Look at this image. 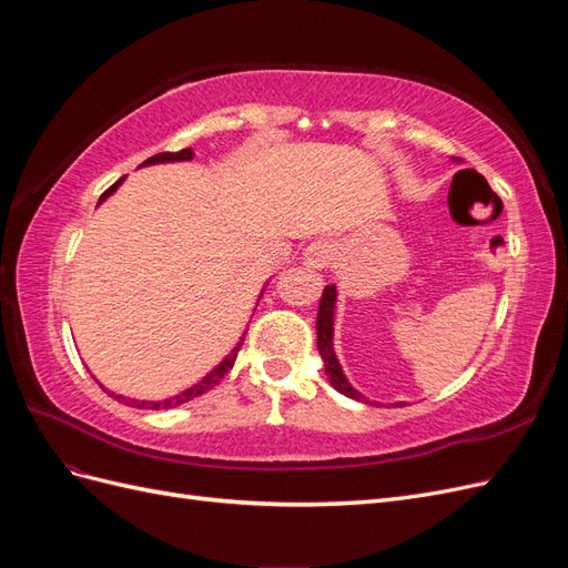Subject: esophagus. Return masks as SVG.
Instances as JSON below:
<instances>
[{
  "mask_svg": "<svg viewBox=\"0 0 568 568\" xmlns=\"http://www.w3.org/2000/svg\"><path fill=\"white\" fill-rule=\"evenodd\" d=\"M334 255H336V248L329 242H324V239H317V242H313L311 246L305 248L303 265L307 270H324V267L332 265Z\"/></svg>",
  "mask_w": 568,
  "mask_h": 568,
  "instance_id": "esophagus-1",
  "label": "esophagus"
}]
</instances>
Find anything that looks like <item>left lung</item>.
Listing matches in <instances>:
<instances>
[{
    "mask_svg": "<svg viewBox=\"0 0 568 568\" xmlns=\"http://www.w3.org/2000/svg\"><path fill=\"white\" fill-rule=\"evenodd\" d=\"M334 311H336V286L329 284V286H324V294L320 298V311H317V351L322 355L324 372H326V376H329V384L338 393L348 395V398H353V400L372 403L365 398L363 393L351 386L346 374H343V369L338 365V357L334 353ZM395 405H403V403H395Z\"/></svg>",
    "mask_w": 568,
    "mask_h": 568,
    "instance_id": "obj_1",
    "label": "left lung"
}]
</instances>
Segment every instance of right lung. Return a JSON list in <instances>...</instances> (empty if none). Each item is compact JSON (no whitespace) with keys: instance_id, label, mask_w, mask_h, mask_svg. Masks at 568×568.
Listing matches in <instances>:
<instances>
[{"instance_id":"right-lung-1","label":"right lung","mask_w":568,"mask_h":568,"mask_svg":"<svg viewBox=\"0 0 568 568\" xmlns=\"http://www.w3.org/2000/svg\"><path fill=\"white\" fill-rule=\"evenodd\" d=\"M194 159V151L192 149H182V151H178V153H170V151H165V153H156V156H151V159H146L140 168H144V165H156V163H178V161H192ZM123 180L125 178H120L111 189H106L104 194H101V199H99V203H104L115 189L123 184ZM265 291V288H263ZM263 291H261V296H263ZM261 296H257V301H261ZM242 341H244V336H242ZM242 341L236 343V346L232 348V353L222 359L220 365H215L209 374L203 376V379L199 382V384H194V386H189L186 390H182V393H178V395H173V398H165V400H134V398H125V395H118V393H113V390H106L104 386H101L97 379V384L104 388L111 398H115V400H120V403H125V405H132V407H140V409H170V407H178V405H182V403H189V400H194V398H199V395H203L205 390H211L213 386H217V382L222 379V376H225L230 369H232V365H234V359H236V353H239V348H242Z\"/></svg>"}]
</instances>
